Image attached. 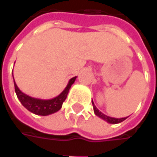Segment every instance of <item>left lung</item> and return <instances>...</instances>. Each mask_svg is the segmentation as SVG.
Listing matches in <instances>:
<instances>
[{"label": "left lung", "mask_w": 157, "mask_h": 157, "mask_svg": "<svg viewBox=\"0 0 157 157\" xmlns=\"http://www.w3.org/2000/svg\"><path fill=\"white\" fill-rule=\"evenodd\" d=\"M92 104H93V108H94V112H95V116H99L100 118L103 119L104 121H106L109 123H112V124H116V123H120V122H123L124 120L127 119V117H123V118H114V117H110V116H108L104 115L103 113H101L99 109L96 108L94 104V102L92 101Z\"/></svg>", "instance_id": "1"}]
</instances>
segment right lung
Masks as SVG:
<instances>
[{"instance_id":"1","label":"right lung","mask_w":157,"mask_h":157,"mask_svg":"<svg viewBox=\"0 0 157 157\" xmlns=\"http://www.w3.org/2000/svg\"><path fill=\"white\" fill-rule=\"evenodd\" d=\"M75 79H76V76L70 79L67 87L60 95H57L55 98L48 99V100L38 99V98L31 97L29 95H26L20 90L14 80V89H15V93L21 103L28 110L38 116H48L61 109L63 101L67 98L69 89L71 88L72 84L75 82Z\"/></svg>"}]
</instances>
